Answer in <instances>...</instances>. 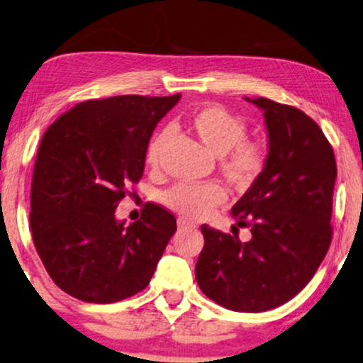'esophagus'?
<instances>
[{
    "label": "esophagus",
    "instance_id": "1",
    "mask_svg": "<svg viewBox=\"0 0 363 363\" xmlns=\"http://www.w3.org/2000/svg\"><path fill=\"white\" fill-rule=\"evenodd\" d=\"M177 228H179V229H192V228H196V224L189 223V221H187V219H184V218H179V219H177Z\"/></svg>",
    "mask_w": 363,
    "mask_h": 363
}]
</instances>
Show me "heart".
Segmentation results:
<instances>
[{
	"label": "heart",
	"mask_w": 363,
	"mask_h": 363,
	"mask_svg": "<svg viewBox=\"0 0 363 363\" xmlns=\"http://www.w3.org/2000/svg\"><path fill=\"white\" fill-rule=\"evenodd\" d=\"M189 134L211 154L218 155V171L233 187L246 191L263 176L269 160V147L263 139L247 137V123L221 105H206L186 118ZM169 139L167 130H159L145 149V164L159 171ZM226 191L218 182L187 184L179 182L164 192L167 208L189 219H203L224 204Z\"/></svg>",
	"instance_id": "1"
}]
</instances>
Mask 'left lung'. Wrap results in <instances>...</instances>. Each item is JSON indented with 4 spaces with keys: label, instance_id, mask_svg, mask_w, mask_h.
Returning a JSON list of instances; mask_svg holds the SVG:
<instances>
[{
    "label": "left lung",
    "instance_id": "8db88e82",
    "mask_svg": "<svg viewBox=\"0 0 363 363\" xmlns=\"http://www.w3.org/2000/svg\"><path fill=\"white\" fill-rule=\"evenodd\" d=\"M246 100L263 110L269 137L263 176L231 211L251 240L203 224L196 279L224 308L258 313L290 301L322 264L333 235L337 162L322 128L300 108Z\"/></svg>",
    "mask_w": 363,
    "mask_h": 363
}]
</instances>
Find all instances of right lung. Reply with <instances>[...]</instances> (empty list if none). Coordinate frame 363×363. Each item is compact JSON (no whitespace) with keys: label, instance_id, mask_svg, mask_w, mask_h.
I'll return each mask as SVG.
<instances>
[{"label":"right lung","instance_id":"1","mask_svg":"<svg viewBox=\"0 0 363 363\" xmlns=\"http://www.w3.org/2000/svg\"><path fill=\"white\" fill-rule=\"evenodd\" d=\"M179 99L86 100L41 137L31 177V238L50 278L73 298L116 303L152 278L176 218L152 203L128 226L113 213L142 179L150 135Z\"/></svg>","mask_w":363,"mask_h":363}]
</instances>
